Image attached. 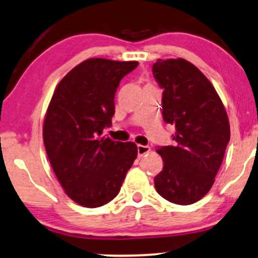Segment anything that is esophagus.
I'll return each mask as SVG.
<instances>
[{"instance_id":"34e87169","label":"esophagus","mask_w":258,"mask_h":258,"mask_svg":"<svg viewBox=\"0 0 258 258\" xmlns=\"http://www.w3.org/2000/svg\"><path fill=\"white\" fill-rule=\"evenodd\" d=\"M151 151L150 146H144V145H138V156L142 157Z\"/></svg>"}]
</instances>
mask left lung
I'll return each instance as SVG.
<instances>
[{
    "label": "left lung",
    "mask_w": 258,
    "mask_h": 258,
    "mask_svg": "<svg viewBox=\"0 0 258 258\" xmlns=\"http://www.w3.org/2000/svg\"><path fill=\"white\" fill-rule=\"evenodd\" d=\"M152 72L164 89V122L175 128L171 146L157 151L164 166L154 186L170 203L193 204L210 190L222 164L231 138L228 117L213 84L193 63L158 59Z\"/></svg>",
    "instance_id": "left-lung-1"
}]
</instances>
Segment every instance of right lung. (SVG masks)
<instances>
[{"mask_svg":"<svg viewBox=\"0 0 258 258\" xmlns=\"http://www.w3.org/2000/svg\"><path fill=\"white\" fill-rule=\"evenodd\" d=\"M138 65L88 59L60 81L51 96L43 124L44 147L65 193L82 207L111 202L138 156L134 142L101 136L112 124L120 80Z\"/></svg>","mask_w":258,"mask_h":258,"instance_id":"right-lung-1","label":"right lung"}]
</instances>
